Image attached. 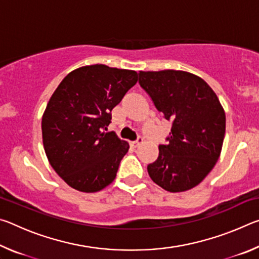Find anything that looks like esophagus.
<instances>
[{"instance_id": "esophagus-1", "label": "esophagus", "mask_w": 259, "mask_h": 259, "mask_svg": "<svg viewBox=\"0 0 259 259\" xmlns=\"http://www.w3.org/2000/svg\"><path fill=\"white\" fill-rule=\"evenodd\" d=\"M142 143H143V137H138L137 139L135 140V142L131 143V145H133L134 147H137V146H139Z\"/></svg>"}]
</instances>
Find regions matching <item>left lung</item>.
<instances>
[{
    "label": "left lung",
    "instance_id": "obj_1",
    "mask_svg": "<svg viewBox=\"0 0 259 259\" xmlns=\"http://www.w3.org/2000/svg\"><path fill=\"white\" fill-rule=\"evenodd\" d=\"M139 84L165 120L168 143L147 165L152 181L168 192H184L207 177L221 155L225 112L208 83L194 74L166 69L139 72Z\"/></svg>",
    "mask_w": 259,
    "mask_h": 259
}]
</instances>
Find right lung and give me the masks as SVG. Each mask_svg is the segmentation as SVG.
I'll return each instance as SVG.
<instances>
[{"label": "right lung", "instance_id": "1", "mask_svg": "<svg viewBox=\"0 0 259 259\" xmlns=\"http://www.w3.org/2000/svg\"><path fill=\"white\" fill-rule=\"evenodd\" d=\"M137 81L135 71L91 65L69 73L51 96L42 117L43 146L71 187L94 193L115 179L129 144L105 130L112 109Z\"/></svg>", "mask_w": 259, "mask_h": 259}]
</instances>
